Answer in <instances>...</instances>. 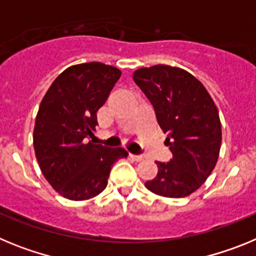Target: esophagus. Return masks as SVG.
I'll return each mask as SVG.
<instances>
[{
  "instance_id": "obj_1",
  "label": "esophagus",
  "mask_w": 256,
  "mask_h": 256,
  "mask_svg": "<svg viewBox=\"0 0 256 256\" xmlns=\"http://www.w3.org/2000/svg\"><path fill=\"white\" fill-rule=\"evenodd\" d=\"M130 156L133 160H136V162H142V160H144V156L142 155H134V154H130Z\"/></svg>"
}]
</instances>
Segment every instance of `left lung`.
Wrapping results in <instances>:
<instances>
[{
  "label": "left lung",
  "mask_w": 256,
  "mask_h": 256,
  "mask_svg": "<svg viewBox=\"0 0 256 256\" xmlns=\"http://www.w3.org/2000/svg\"><path fill=\"white\" fill-rule=\"evenodd\" d=\"M166 133L173 158L156 162L158 174L144 183L159 196L186 198L206 180L216 166L222 144V126L216 104L202 83L180 68L154 65L133 73Z\"/></svg>",
  "instance_id": "1"
}]
</instances>
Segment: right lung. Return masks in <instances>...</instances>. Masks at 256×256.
Wrapping results in <instances>:
<instances>
[{"instance_id": "add662e5", "label": "right lung", "mask_w": 256, "mask_h": 256, "mask_svg": "<svg viewBox=\"0 0 256 256\" xmlns=\"http://www.w3.org/2000/svg\"><path fill=\"white\" fill-rule=\"evenodd\" d=\"M120 76V70L101 62L73 65L42 98L33 132L36 158L44 178L65 198L82 201L101 194L112 164L128 156L122 148L86 144Z\"/></svg>"}]
</instances>
